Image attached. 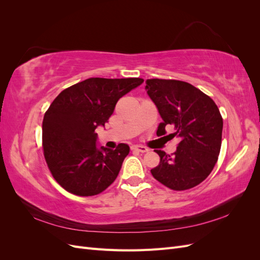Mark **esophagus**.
I'll return each instance as SVG.
<instances>
[{
	"label": "esophagus",
	"instance_id": "esophagus-1",
	"mask_svg": "<svg viewBox=\"0 0 260 260\" xmlns=\"http://www.w3.org/2000/svg\"><path fill=\"white\" fill-rule=\"evenodd\" d=\"M132 151H138V152H141V153H145L148 151V148L145 147V146H142V145H133L131 147Z\"/></svg>",
	"mask_w": 260,
	"mask_h": 260
}]
</instances>
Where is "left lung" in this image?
Returning <instances> with one entry per match:
<instances>
[{"label": "left lung", "mask_w": 260, "mask_h": 260, "mask_svg": "<svg viewBox=\"0 0 260 260\" xmlns=\"http://www.w3.org/2000/svg\"><path fill=\"white\" fill-rule=\"evenodd\" d=\"M147 94L162 118L157 136L172 125L177 151L171 155L155 149L158 166L153 177L174 191H184L202 183L214 169L221 147L223 121L216 103L194 85L171 79H147Z\"/></svg>", "instance_id": "1"}]
</instances>
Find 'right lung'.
<instances>
[{"label":"right lung","instance_id":"obj_1","mask_svg":"<svg viewBox=\"0 0 260 260\" xmlns=\"http://www.w3.org/2000/svg\"><path fill=\"white\" fill-rule=\"evenodd\" d=\"M143 81L89 78L52 102L42 122L43 153L53 178L67 192L98 195L116 180L130 148L120 143L99 149L95 129L108 122L118 100Z\"/></svg>","mask_w":260,"mask_h":260}]
</instances>
